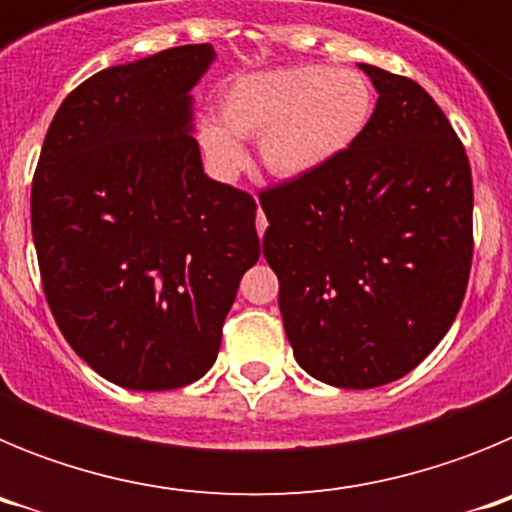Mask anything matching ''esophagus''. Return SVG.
Listing matches in <instances>:
<instances>
[{"instance_id":"1","label":"esophagus","mask_w":512,"mask_h":512,"mask_svg":"<svg viewBox=\"0 0 512 512\" xmlns=\"http://www.w3.org/2000/svg\"><path fill=\"white\" fill-rule=\"evenodd\" d=\"M256 228H259V235H264V230H266V215H264V210H259V215H256Z\"/></svg>"}]
</instances>
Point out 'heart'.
I'll return each instance as SVG.
<instances>
[{"label":"heart","instance_id":"b5f03b06","mask_svg":"<svg viewBox=\"0 0 512 512\" xmlns=\"http://www.w3.org/2000/svg\"><path fill=\"white\" fill-rule=\"evenodd\" d=\"M372 110V87L356 71L292 66L235 79L220 97V120H202L197 140L217 174L235 176L246 166L241 140L259 138L261 166L292 182L336 164Z\"/></svg>","mask_w":512,"mask_h":512}]
</instances>
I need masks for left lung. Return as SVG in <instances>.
<instances>
[{"label": "left lung", "mask_w": 512, "mask_h": 512, "mask_svg": "<svg viewBox=\"0 0 512 512\" xmlns=\"http://www.w3.org/2000/svg\"><path fill=\"white\" fill-rule=\"evenodd\" d=\"M379 99L336 164L259 194L264 256L297 364L343 390L413 372L438 346L472 269V169L433 97L359 63Z\"/></svg>", "instance_id": "8db88e82"}]
</instances>
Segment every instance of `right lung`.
<instances>
[{
  "label": "right lung",
  "mask_w": 512,
  "mask_h": 512,
  "mask_svg": "<svg viewBox=\"0 0 512 512\" xmlns=\"http://www.w3.org/2000/svg\"><path fill=\"white\" fill-rule=\"evenodd\" d=\"M212 45H179L89 76L63 99L33 176L30 220L53 318L81 359L128 390L192 384L215 364L256 202L212 182L192 87Z\"/></svg>",
  "instance_id": "obj_1"
}]
</instances>
